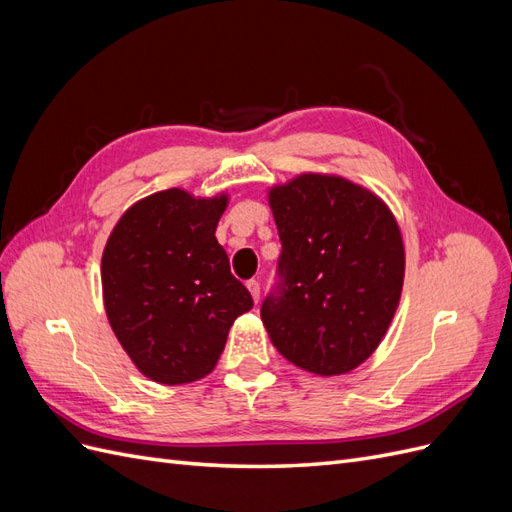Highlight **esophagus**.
<instances>
[{
	"mask_svg": "<svg viewBox=\"0 0 512 512\" xmlns=\"http://www.w3.org/2000/svg\"><path fill=\"white\" fill-rule=\"evenodd\" d=\"M247 290H250L252 299L258 303V299H260V284L256 280H250V282H247Z\"/></svg>",
	"mask_w": 512,
	"mask_h": 512,
	"instance_id": "1",
	"label": "esophagus"
}]
</instances>
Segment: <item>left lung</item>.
<instances>
[{
    "mask_svg": "<svg viewBox=\"0 0 512 512\" xmlns=\"http://www.w3.org/2000/svg\"><path fill=\"white\" fill-rule=\"evenodd\" d=\"M282 284L260 318L286 361L342 376L380 346L404 288L406 250L393 211L339 175L301 173L269 188Z\"/></svg>",
    "mask_w": 512,
    "mask_h": 512,
    "instance_id": "left-lung-1",
    "label": "left lung"
}]
</instances>
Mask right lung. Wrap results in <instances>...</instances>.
<instances>
[{
  "label": "right lung",
  "mask_w": 512,
  "mask_h": 512,
  "mask_svg": "<svg viewBox=\"0 0 512 512\" xmlns=\"http://www.w3.org/2000/svg\"><path fill=\"white\" fill-rule=\"evenodd\" d=\"M228 194L168 188L134 203L102 252L106 318L141 374L175 386L205 378L254 301L230 273L215 228Z\"/></svg>",
  "instance_id": "add662e5"
}]
</instances>
